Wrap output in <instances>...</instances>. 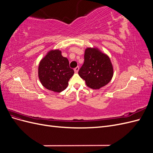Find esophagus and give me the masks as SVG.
I'll return each instance as SVG.
<instances>
[{
  "label": "esophagus",
  "instance_id": "1",
  "mask_svg": "<svg viewBox=\"0 0 153 153\" xmlns=\"http://www.w3.org/2000/svg\"><path fill=\"white\" fill-rule=\"evenodd\" d=\"M78 70H79V67H76V68H75V69H74V71H75V72L76 73H78Z\"/></svg>",
  "mask_w": 153,
  "mask_h": 153
}]
</instances>
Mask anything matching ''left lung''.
Returning <instances> with one entry per match:
<instances>
[{
	"instance_id": "obj_1",
	"label": "left lung",
	"mask_w": 153,
	"mask_h": 153,
	"mask_svg": "<svg viewBox=\"0 0 153 153\" xmlns=\"http://www.w3.org/2000/svg\"><path fill=\"white\" fill-rule=\"evenodd\" d=\"M78 75L88 87L99 89L112 80L114 69L107 55L97 48H87L85 50L84 62Z\"/></svg>"
}]
</instances>
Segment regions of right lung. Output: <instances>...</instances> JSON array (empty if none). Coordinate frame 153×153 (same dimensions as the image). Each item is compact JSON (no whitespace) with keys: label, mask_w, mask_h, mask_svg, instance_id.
<instances>
[{"label":"right lung","mask_w":153,"mask_h":153,"mask_svg":"<svg viewBox=\"0 0 153 153\" xmlns=\"http://www.w3.org/2000/svg\"><path fill=\"white\" fill-rule=\"evenodd\" d=\"M73 74L74 70L69 68L68 59L62 56L59 50L49 51L39 64L38 76L41 84L55 92L66 89Z\"/></svg>","instance_id":"obj_1"}]
</instances>
